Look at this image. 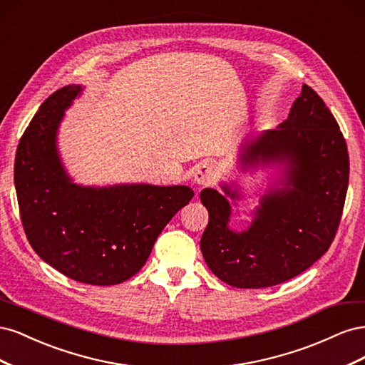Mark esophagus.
Instances as JSON below:
<instances>
[{"label": "esophagus", "mask_w": 365, "mask_h": 365, "mask_svg": "<svg viewBox=\"0 0 365 365\" xmlns=\"http://www.w3.org/2000/svg\"><path fill=\"white\" fill-rule=\"evenodd\" d=\"M216 180V169L212 164H201L197 165L195 172V182L197 185H210Z\"/></svg>", "instance_id": "1"}]
</instances>
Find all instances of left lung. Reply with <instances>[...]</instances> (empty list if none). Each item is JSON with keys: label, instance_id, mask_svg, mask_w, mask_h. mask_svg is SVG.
Instances as JSON below:
<instances>
[{"label": "left lung", "instance_id": "left-lung-1", "mask_svg": "<svg viewBox=\"0 0 365 365\" xmlns=\"http://www.w3.org/2000/svg\"><path fill=\"white\" fill-rule=\"evenodd\" d=\"M244 165H283L282 189L262 196L248 230L228 227L225 195L204 189L208 225L201 237L207 267L236 288H268L314 264L332 244L349 187V152L334 114L303 85L288 120L242 146ZM227 196L239 200L225 184Z\"/></svg>", "mask_w": 365, "mask_h": 365}]
</instances>
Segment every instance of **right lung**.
<instances>
[{
    "label": "right lung",
    "instance_id": "obj_1",
    "mask_svg": "<svg viewBox=\"0 0 365 365\" xmlns=\"http://www.w3.org/2000/svg\"><path fill=\"white\" fill-rule=\"evenodd\" d=\"M81 93V85H67L39 106L16 149L15 189L38 256L76 282L109 286L143 268L163 228L195 193L187 185L74 184L61 163L56 132Z\"/></svg>",
    "mask_w": 365,
    "mask_h": 365
}]
</instances>
